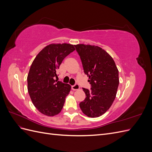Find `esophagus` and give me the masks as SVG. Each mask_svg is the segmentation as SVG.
I'll use <instances>...</instances> for the list:
<instances>
[{"mask_svg":"<svg viewBox=\"0 0 152 152\" xmlns=\"http://www.w3.org/2000/svg\"><path fill=\"white\" fill-rule=\"evenodd\" d=\"M72 89L73 91H77V90H79L80 89V86L78 85L77 84H75V85H73L72 86Z\"/></svg>","mask_w":152,"mask_h":152,"instance_id":"1","label":"esophagus"}]
</instances>
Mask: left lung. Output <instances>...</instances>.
Wrapping results in <instances>:
<instances>
[{"instance_id":"8db88e82","label":"left lung","mask_w":152,"mask_h":152,"mask_svg":"<svg viewBox=\"0 0 152 152\" xmlns=\"http://www.w3.org/2000/svg\"><path fill=\"white\" fill-rule=\"evenodd\" d=\"M91 90L83 88L86 98L80 103L81 110L89 117L102 115L111 107L119 84L118 70L112 56L96 45H75Z\"/></svg>"}]
</instances>
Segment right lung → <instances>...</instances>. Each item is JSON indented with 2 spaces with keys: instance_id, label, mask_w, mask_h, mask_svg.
Segmentation results:
<instances>
[{
  "instance_id": "right-lung-1",
  "label": "right lung",
  "mask_w": 152,
  "mask_h": 152,
  "mask_svg": "<svg viewBox=\"0 0 152 152\" xmlns=\"http://www.w3.org/2000/svg\"><path fill=\"white\" fill-rule=\"evenodd\" d=\"M75 50L69 44H49L31 64L27 77L28 91L34 105L45 115H56L63 107L71 86L55 78L64 58Z\"/></svg>"
}]
</instances>
